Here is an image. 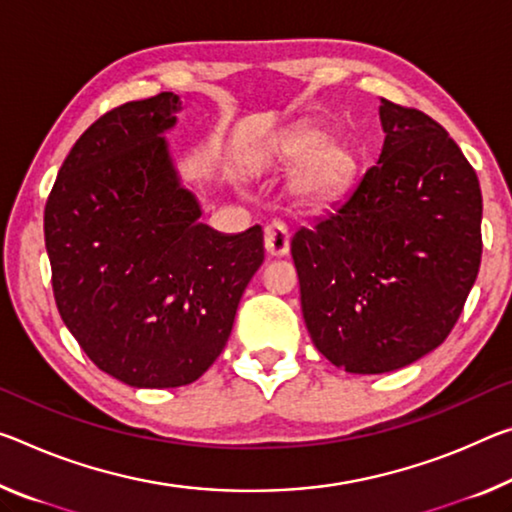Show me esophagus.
Listing matches in <instances>:
<instances>
[{
  "label": "esophagus",
  "instance_id": "1",
  "mask_svg": "<svg viewBox=\"0 0 512 512\" xmlns=\"http://www.w3.org/2000/svg\"><path fill=\"white\" fill-rule=\"evenodd\" d=\"M289 239L285 223L273 221L264 227V248L271 257H285L289 253Z\"/></svg>",
  "mask_w": 512,
  "mask_h": 512
}]
</instances>
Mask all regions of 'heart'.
Segmentation results:
<instances>
[{"mask_svg":"<svg viewBox=\"0 0 512 512\" xmlns=\"http://www.w3.org/2000/svg\"><path fill=\"white\" fill-rule=\"evenodd\" d=\"M273 159L296 164L289 196L305 209H323L342 200L358 177V157L346 143L332 141L319 125H298L278 139Z\"/></svg>","mask_w":512,"mask_h":512,"instance_id":"heart-1","label":"heart"}]
</instances>
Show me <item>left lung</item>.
Returning <instances> with one entry per match:
<instances>
[{"label": "left lung", "mask_w": 512, "mask_h": 512, "mask_svg": "<svg viewBox=\"0 0 512 512\" xmlns=\"http://www.w3.org/2000/svg\"><path fill=\"white\" fill-rule=\"evenodd\" d=\"M385 143L344 202L291 239L314 346L348 373H387L440 346L481 266V186L424 111L380 104Z\"/></svg>", "instance_id": "8db88e82"}]
</instances>
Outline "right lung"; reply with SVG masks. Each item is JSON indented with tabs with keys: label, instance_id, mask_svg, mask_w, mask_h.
<instances>
[{
	"label": "right lung",
	"instance_id": "obj_1",
	"mask_svg": "<svg viewBox=\"0 0 512 512\" xmlns=\"http://www.w3.org/2000/svg\"><path fill=\"white\" fill-rule=\"evenodd\" d=\"M180 109L159 93L104 113L45 205L61 319L97 369L132 387H182L212 367L264 262L259 225L221 234L198 221L161 136Z\"/></svg>",
	"mask_w": 512,
	"mask_h": 512
}]
</instances>
